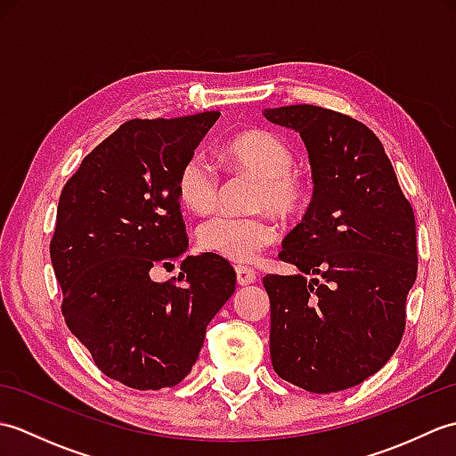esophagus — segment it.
<instances>
[{
  "label": "esophagus",
  "instance_id": "esophagus-1",
  "mask_svg": "<svg viewBox=\"0 0 456 456\" xmlns=\"http://www.w3.org/2000/svg\"><path fill=\"white\" fill-rule=\"evenodd\" d=\"M235 273H237V284L239 286H248L253 284L256 280V273L253 268H247V266H235Z\"/></svg>",
  "mask_w": 456,
  "mask_h": 456
}]
</instances>
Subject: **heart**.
<instances>
[{
    "mask_svg": "<svg viewBox=\"0 0 456 456\" xmlns=\"http://www.w3.org/2000/svg\"><path fill=\"white\" fill-rule=\"evenodd\" d=\"M225 157L237 168L260 178L258 206L273 208L280 216H294L307 200L305 180L294 170L296 154L278 134L268 131H245L235 134L225 149ZM180 201L193 213L216 209L219 176L203 157H190L182 164L176 180ZM200 245L217 256L235 263H248L265 247L276 240V225L265 216H231L219 213L200 227Z\"/></svg>",
    "mask_w": 456,
    "mask_h": 456,
    "instance_id": "obj_1",
    "label": "heart"
}]
</instances>
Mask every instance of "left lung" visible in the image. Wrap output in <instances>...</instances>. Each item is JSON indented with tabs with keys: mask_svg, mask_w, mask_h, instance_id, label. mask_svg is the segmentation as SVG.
<instances>
[{
	"mask_svg": "<svg viewBox=\"0 0 456 456\" xmlns=\"http://www.w3.org/2000/svg\"><path fill=\"white\" fill-rule=\"evenodd\" d=\"M263 115L299 133L314 178L312 203L278 255L299 274L263 278L270 358L280 378L307 392L353 388L402 341L418 276L413 209L380 139L361 121L317 105Z\"/></svg>",
	"mask_w": 456,
	"mask_h": 456,
	"instance_id": "left-lung-1",
	"label": "left lung"
}]
</instances>
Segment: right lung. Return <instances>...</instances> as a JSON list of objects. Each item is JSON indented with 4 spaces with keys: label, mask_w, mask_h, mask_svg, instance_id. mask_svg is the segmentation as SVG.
Listing matches in <instances>:
<instances>
[{
    "label": "right lung",
    "mask_w": 456,
    "mask_h": 456,
    "mask_svg": "<svg viewBox=\"0 0 456 456\" xmlns=\"http://www.w3.org/2000/svg\"><path fill=\"white\" fill-rule=\"evenodd\" d=\"M219 115L123 123L58 201L51 260L64 322L105 376L134 390L182 382L235 292L233 266L213 253L183 258L176 282L152 280L188 250L178 172Z\"/></svg>",
    "instance_id": "obj_1"
}]
</instances>
